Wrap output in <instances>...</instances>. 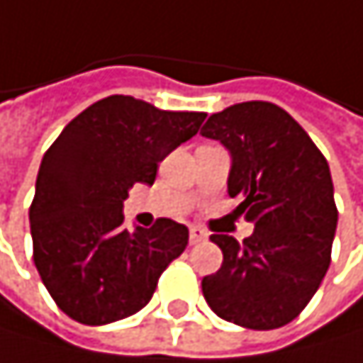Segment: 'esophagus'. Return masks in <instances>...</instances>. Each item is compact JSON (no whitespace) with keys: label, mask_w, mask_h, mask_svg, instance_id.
Masks as SVG:
<instances>
[{"label":"esophagus","mask_w":363,"mask_h":363,"mask_svg":"<svg viewBox=\"0 0 363 363\" xmlns=\"http://www.w3.org/2000/svg\"><path fill=\"white\" fill-rule=\"evenodd\" d=\"M208 237V233L204 230V228H200V226H191L189 228V244H200V242H204Z\"/></svg>","instance_id":"1"}]
</instances>
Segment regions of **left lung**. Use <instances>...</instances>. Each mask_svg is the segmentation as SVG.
Here are the masks:
<instances>
[{
    "label": "left lung",
    "instance_id": "1",
    "mask_svg": "<svg viewBox=\"0 0 363 363\" xmlns=\"http://www.w3.org/2000/svg\"><path fill=\"white\" fill-rule=\"evenodd\" d=\"M202 137L230 152L228 196L255 224L240 244L211 235L222 268L202 279L220 318L268 331L291 323L323 283L337 226L329 163L301 123L270 102H242L206 119Z\"/></svg>",
    "mask_w": 363,
    "mask_h": 363
}]
</instances>
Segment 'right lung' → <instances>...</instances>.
<instances>
[{
	"mask_svg": "<svg viewBox=\"0 0 363 363\" xmlns=\"http://www.w3.org/2000/svg\"><path fill=\"white\" fill-rule=\"evenodd\" d=\"M204 113L161 111L111 95L72 119L50 145L30 206L34 266L56 305L100 327L143 309L189 230L169 218L123 230V200L152 185L159 163L191 139Z\"/></svg>",
	"mask_w": 363,
	"mask_h": 363,
	"instance_id": "add662e5",
	"label": "right lung"
}]
</instances>
